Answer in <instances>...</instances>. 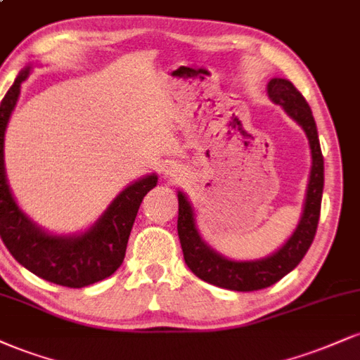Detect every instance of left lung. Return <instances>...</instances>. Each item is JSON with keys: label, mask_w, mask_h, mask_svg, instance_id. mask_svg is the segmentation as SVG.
Masks as SVG:
<instances>
[{"label": "left lung", "mask_w": 360, "mask_h": 360, "mask_svg": "<svg viewBox=\"0 0 360 360\" xmlns=\"http://www.w3.org/2000/svg\"><path fill=\"white\" fill-rule=\"evenodd\" d=\"M268 95L275 103H280L290 117L304 127L311 149V171L307 198L300 223L292 238L275 255L258 262H231L214 253L202 243L194 226L193 207L183 194L179 199L177 214V235L183 248L184 262L198 278L216 285V287L235 290V292H253L276 283L295 268L309 251L315 233H317L320 205L323 191V155L320 150L317 125L309 103L295 85L285 79H271L268 84Z\"/></svg>", "instance_id": "left-lung-1"}]
</instances>
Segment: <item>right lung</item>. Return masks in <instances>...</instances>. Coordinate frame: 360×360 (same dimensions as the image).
I'll return each mask as SVG.
<instances>
[{
	"label": "right lung",
	"instance_id": "obj_1",
	"mask_svg": "<svg viewBox=\"0 0 360 360\" xmlns=\"http://www.w3.org/2000/svg\"><path fill=\"white\" fill-rule=\"evenodd\" d=\"M28 72L30 68L20 72L0 105V236L13 258L32 274L62 287L82 288L107 278L122 265L139 206L158 184V177H144L129 186L84 235L50 236L34 226L16 206L3 166L4 131Z\"/></svg>",
	"mask_w": 360,
	"mask_h": 360
}]
</instances>
